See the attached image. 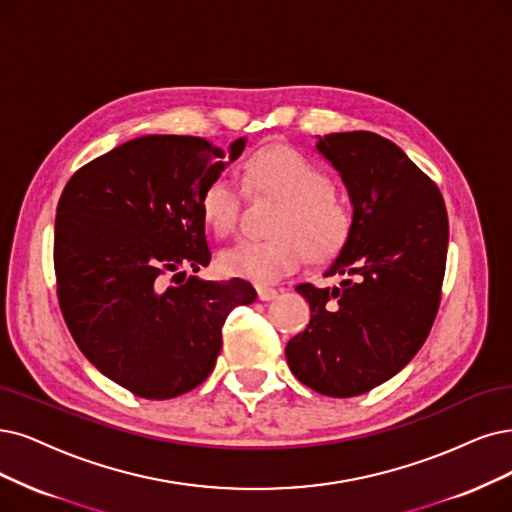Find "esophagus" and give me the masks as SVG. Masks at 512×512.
I'll return each mask as SVG.
<instances>
[{
    "instance_id": "1",
    "label": "esophagus",
    "mask_w": 512,
    "mask_h": 512,
    "mask_svg": "<svg viewBox=\"0 0 512 512\" xmlns=\"http://www.w3.org/2000/svg\"><path fill=\"white\" fill-rule=\"evenodd\" d=\"M257 297H259L261 301H272V299L278 297V291H276V289H268V287H259V289H257Z\"/></svg>"
}]
</instances>
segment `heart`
I'll return each instance as SVG.
<instances>
[{"mask_svg": "<svg viewBox=\"0 0 512 512\" xmlns=\"http://www.w3.org/2000/svg\"><path fill=\"white\" fill-rule=\"evenodd\" d=\"M244 183L253 194L285 200L266 240H240L219 255L227 276L255 285H274L299 270L310 257H333L348 240L352 213L333 192L329 175L316 162L285 145L255 151L244 162ZM242 189L230 177H215L200 196V215L217 236L234 232Z\"/></svg>", "mask_w": 512, "mask_h": 512, "instance_id": "obj_1", "label": "heart"}]
</instances>
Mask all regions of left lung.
<instances>
[{
  "label": "left lung",
  "mask_w": 512,
  "mask_h": 512,
  "mask_svg": "<svg viewBox=\"0 0 512 512\" xmlns=\"http://www.w3.org/2000/svg\"><path fill=\"white\" fill-rule=\"evenodd\" d=\"M342 179L352 227L325 276L339 287L295 291L310 325L287 344V363L308 388L348 399L399 373L418 354L439 310L449 223L445 202L392 141L367 130L316 137Z\"/></svg>",
  "instance_id": "8db88e82"
}]
</instances>
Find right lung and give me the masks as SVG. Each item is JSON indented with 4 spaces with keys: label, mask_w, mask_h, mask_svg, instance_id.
<instances>
[{
    "label": "right lung",
    "mask_w": 512,
    "mask_h": 512,
    "mask_svg": "<svg viewBox=\"0 0 512 512\" xmlns=\"http://www.w3.org/2000/svg\"><path fill=\"white\" fill-rule=\"evenodd\" d=\"M246 147L145 135L88 162L63 189L54 223L56 293L88 361L143 399L200 386L221 329L249 306L251 282L187 276L211 263L200 196Z\"/></svg>",
    "instance_id": "right-lung-1"
}]
</instances>
